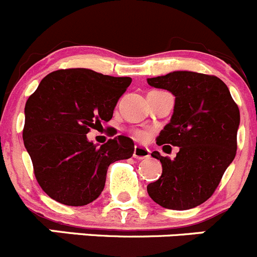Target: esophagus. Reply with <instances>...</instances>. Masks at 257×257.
Wrapping results in <instances>:
<instances>
[{
  "instance_id": "obj_1",
  "label": "esophagus",
  "mask_w": 257,
  "mask_h": 257,
  "mask_svg": "<svg viewBox=\"0 0 257 257\" xmlns=\"http://www.w3.org/2000/svg\"><path fill=\"white\" fill-rule=\"evenodd\" d=\"M150 156V150L143 146H135L134 149V158L135 159H148Z\"/></svg>"
}]
</instances>
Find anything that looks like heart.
<instances>
[{
	"label": "heart",
	"instance_id": "1",
	"mask_svg": "<svg viewBox=\"0 0 257 257\" xmlns=\"http://www.w3.org/2000/svg\"><path fill=\"white\" fill-rule=\"evenodd\" d=\"M133 135L136 140H140V141H144L146 138H148V134H146L145 131H141V130L133 131Z\"/></svg>",
	"mask_w": 257,
	"mask_h": 257
}]
</instances>
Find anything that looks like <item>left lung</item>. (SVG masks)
I'll return each mask as SVG.
<instances>
[{
	"instance_id": "8db88e82",
	"label": "left lung",
	"mask_w": 257,
	"mask_h": 257,
	"mask_svg": "<svg viewBox=\"0 0 257 257\" xmlns=\"http://www.w3.org/2000/svg\"><path fill=\"white\" fill-rule=\"evenodd\" d=\"M148 83L175 96L174 113L156 144L179 146L174 160L151 154L163 173L148 185V193L164 208H194L212 197L236 156L240 109L216 75L173 72Z\"/></svg>"
}]
</instances>
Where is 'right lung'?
<instances>
[{
    "label": "right lung",
    "instance_id": "obj_1",
    "mask_svg": "<svg viewBox=\"0 0 257 257\" xmlns=\"http://www.w3.org/2000/svg\"><path fill=\"white\" fill-rule=\"evenodd\" d=\"M130 77H111L84 68L46 75L25 104L24 145L41 189L65 206H85L99 197L109 164L133 156L126 136L97 146L90 128L108 122Z\"/></svg>",
    "mask_w": 257,
    "mask_h": 257
}]
</instances>
